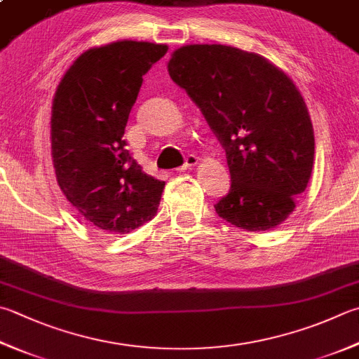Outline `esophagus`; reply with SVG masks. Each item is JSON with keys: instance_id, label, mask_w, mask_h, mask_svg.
Returning a JSON list of instances; mask_svg holds the SVG:
<instances>
[{"instance_id": "obj_1", "label": "esophagus", "mask_w": 359, "mask_h": 359, "mask_svg": "<svg viewBox=\"0 0 359 359\" xmlns=\"http://www.w3.org/2000/svg\"><path fill=\"white\" fill-rule=\"evenodd\" d=\"M197 162H198V158H197V156H194V154H189V156H187L186 161H184V164H182V165L178 168V172L189 170V168H191V167L197 165Z\"/></svg>"}]
</instances>
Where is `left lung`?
Here are the masks:
<instances>
[{
  "mask_svg": "<svg viewBox=\"0 0 359 359\" xmlns=\"http://www.w3.org/2000/svg\"><path fill=\"white\" fill-rule=\"evenodd\" d=\"M168 73L226 153L229 192L219 217L245 231L285 222L313 172L314 131L299 89L264 57L226 45H187Z\"/></svg>",
  "mask_w": 359,
  "mask_h": 359,
  "instance_id": "left-lung-1",
  "label": "left lung"
}]
</instances>
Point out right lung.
Listing matches in <instances>:
<instances>
[{
  "label": "right lung",
  "instance_id": "1",
  "mask_svg": "<svg viewBox=\"0 0 359 359\" xmlns=\"http://www.w3.org/2000/svg\"><path fill=\"white\" fill-rule=\"evenodd\" d=\"M167 50L133 40L92 48L74 60L54 95L57 182L79 214L106 233H130L158 214L165 182L142 172L123 134L142 76Z\"/></svg>",
  "mask_w": 359,
  "mask_h": 359
}]
</instances>
